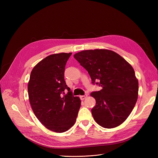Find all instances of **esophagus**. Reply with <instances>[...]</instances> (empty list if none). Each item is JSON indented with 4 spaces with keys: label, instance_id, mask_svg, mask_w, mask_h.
<instances>
[{
    "label": "esophagus",
    "instance_id": "obj_1",
    "mask_svg": "<svg viewBox=\"0 0 158 158\" xmlns=\"http://www.w3.org/2000/svg\"><path fill=\"white\" fill-rule=\"evenodd\" d=\"M87 97H88V95H81V96H80V98L81 99V100H84V99H85Z\"/></svg>",
    "mask_w": 158,
    "mask_h": 158
}]
</instances>
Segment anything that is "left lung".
<instances>
[{
    "label": "left lung",
    "instance_id": "8db88e82",
    "mask_svg": "<svg viewBox=\"0 0 158 158\" xmlns=\"http://www.w3.org/2000/svg\"><path fill=\"white\" fill-rule=\"evenodd\" d=\"M73 57L88 71L92 83L102 89L91 93L95 106L92 113L104 128L120 126L133 110L138 99V81L132 66L118 54L107 49L86 50Z\"/></svg>",
    "mask_w": 158,
    "mask_h": 158
}]
</instances>
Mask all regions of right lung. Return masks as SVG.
Here are the masks:
<instances>
[{
	"instance_id": "1",
	"label": "right lung",
	"mask_w": 158,
	"mask_h": 158,
	"mask_svg": "<svg viewBox=\"0 0 158 158\" xmlns=\"http://www.w3.org/2000/svg\"><path fill=\"white\" fill-rule=\"evenodd\" d=\"M72 53L48 56L31 71L28 82L29 102L36 118L48 129L63 132L76 121L81 99L73 97L64 79L65 64ZM65 89L67 95L61 94Z\"/></svg>"
}]
</instances>
